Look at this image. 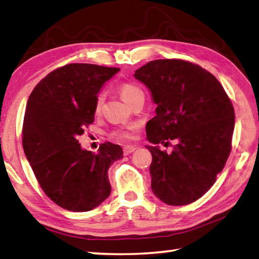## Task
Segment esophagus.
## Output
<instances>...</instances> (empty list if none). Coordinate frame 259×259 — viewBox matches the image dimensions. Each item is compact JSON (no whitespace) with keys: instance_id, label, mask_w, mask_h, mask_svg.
Segmentation results:
<instances>
[{"instance_id":"obj_1","label":"esophagus","mask_w":259,"mask_h":259,"mask_svg":"<svg viewBox=\"0 0 259 259\" xmlns=\"http://www.w3.org/2000/svg\"><path fill=\"white\" fill-rule=\"evenodd\" d=\"M135 150H136V146H134V145H126V146H124V147H123L124 155L131 154V153L135 152Z\"/></svg>"}]
</instances>
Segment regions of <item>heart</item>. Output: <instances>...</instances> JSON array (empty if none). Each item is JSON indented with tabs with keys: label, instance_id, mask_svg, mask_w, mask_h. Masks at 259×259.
<instances>
[{
	"label": "heart",
	"instance_id": "1",
	"mask_svg": "<svg viewBox=\"0 0 259 259\" xmlns=\"http://www.w3.org/2000/svg\"><path fill=\"white\" fill-rule=\"evenodd\" d=\"M119 94L121 96V98L123 99L129 106L138 98H144V91L142 90V88H139L137 84H134V83H123V84L119 88ZM103 102H104V96L98 95L95 102L96 113L100 112V109H102V106H103ZM135 129L136 126L133 124L125 125L123 128L113 130L111 134V137L117 140L130 139L133 137V133L135 131Z\"/></svg>",
	"mask_w": 259,
	"mask_h": 259
}]
</instances>
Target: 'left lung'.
<instances>
[{
  "label": "left lung",
  "instance_id": "obj_1",
  "mask_svg": "<svg viewBox=\"0 0 259 259\" xmlns=\"http://www.w3.org/2000/svg\"><path fill=\"white\" fill-rule=\"evenodd\" d=\"M134 76L151 91L156 115L147 122L151 187L162 202L185 205L216 182L231 152L234 108L211 73L182 59H157ZM176 140L171 153L156 143Z\"/></svg>",
  "mask_w": 259,
  "mask_h": 259
}]
</instances>
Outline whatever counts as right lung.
<instances>
[{"label": "right lung", "instance_id": "1", "mask_svg": "<svg viewBox=\"0 0 259 259\" xmlns=\"http://www.w3.org/2000/svg\"><path fill=\"white\" fill-rule=\"evenodd\" d=\"M119 71L69 64L42 78L28 98L25 155L46 194L69 211H89L111 194L107 171L123 157L121 146L106 142L96 154L83 150L77 137L95 120V102L104 83Z\"/></svg>", "mask_w": 259, "mask_h": 259}]
</instances>
